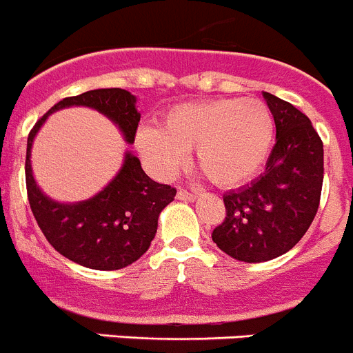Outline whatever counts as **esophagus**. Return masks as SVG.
<instances>
[{
    "mask_svg": "<svg viewBox=\"0 0 353 353\" xmlns=\"http://www.w3.org/2000/svg\"><path fill=\"white\" fill-rule=\"evenodd\" d=\"M196 197H197L196 194L189 192V190H185V189H179V192H176V199L179 201H194Z\"/></svg>",
    "mask_w": 353,
    "mask_h": 353,
    "instance_id": "obj_1",
    "label": "esophagus"
}]
</instances>
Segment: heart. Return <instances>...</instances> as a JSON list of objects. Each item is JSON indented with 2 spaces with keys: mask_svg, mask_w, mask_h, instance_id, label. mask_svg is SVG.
<instances>
[{
  "mask_svg": "<svg viewBox=\"0 0 353 353\" xmlns=\"http://www.w3.org/2000/svg\"><path fill=\"white\" fill-rule=\"evenodd\" d=\"M275 139L272 110L260 100L220 99L183 103L140 128L137 147L154 171L170 176L196 149V166L223 189L243 185L263 168Z\"/></svg>",
  "mask_w": 353,
  "mask_h": 353,
  "instance_id": "heart-1",
  "label": "heart"
}]
</instances>
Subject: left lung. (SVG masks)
Returning a JSON list of instances; mask_svg holds the SVG:
<instances>
[{
    "mask_svg": "<svg viewBox=\"0 0 353 353\" xmlns=\"http://www.w3.org/2000/svg\"><path fill=\"white\" fill-rule=\"evenodd\" d=\"M275 119V145L265 173L251 185L223 196L225 220L213 243L248 263L274 260L305 236L321 203L322 140L310 119L286 100L263 92Z\"/></svg>",
    "mask_w": 353,
    "mask_h": 353,
    "instance_id": "8db88e82",
    "label": "left lung"
}]
</instances>
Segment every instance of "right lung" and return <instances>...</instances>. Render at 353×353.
Masks as SVG:
<instances>
[{
	"mask_svg": "<svg viewBox=\"0 0 353 353\" xmlns=\"http://www.w3.org/2000/svg\"><path fill=\"white\" fill-rule=\"evenodd\" d=\"M135 97L121 88L90 90L67 97L52 107L31 130L26 152V187L32 214L48 243L65 258L95 270H117L139 260L150 246L159 213L174 199L176 189L154 182L139 157L126 154L116 179L95 197L76 204L48 199L31 171V147L48 114L69 105H85L105 114L119 126L126 142H135L140 112Z\"/></svg>",
	"mask_w": 353,
	"mask_h": 353,
	"instance_id": "1",
	"label": "right lung"
}]
</instances>
